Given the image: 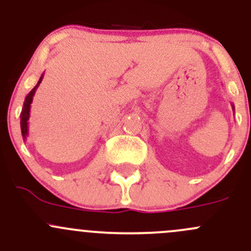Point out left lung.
<instances>
[{
  "mask_svg": "<svg viewBox=\"0 0 251 251\" xmlns=\"http://www.w3.org/2000/svg\"><path fill=\"white\" fill-rule=\"evenodd\" d=\"M232 109H233V110H234V107H233V104H232Z\"/></svg>",
  "mask_w": 251,
  "mask_h": 251,
  "instance_id": "1",
  "label": "left lung"
}]
</instances>
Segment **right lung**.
Wrapping results in <instances>:
<instances>
[{"label":"right lung","mask_w":251,"mask_h":251,"mask_svg":"<svg viewBox=\"0 0 251 251\" xmlns=\"http://www.w3.org/2000/svg\"><path fill=\"white\" fill-rule=\"evenodd\" d=\"M42 78H44V74H42L41 77H40L37 85L35 86V87L32 88L31 91H30L29 95L26 96V98H25L24 105H23L22 113H20V128H22V135H23V140H24V141L26 140L27 135H29V123H27V120H29V118H30V108H31L32 98H34L35 92H36L37 87H39L40 83H41Z\"/></svg>","instance_id":"right-lung-1"}]
</instances>
